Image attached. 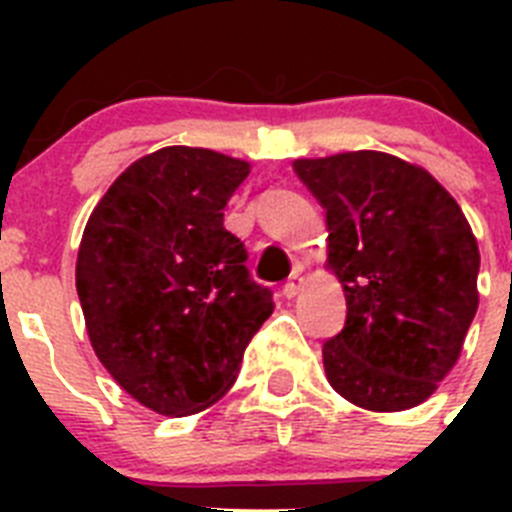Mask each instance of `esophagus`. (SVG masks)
Listing matches in <instances>:
<instances>
[{
  "mask_svg": "<svg viewBox=\"0 0 512 512\" xmlns=\"http://www.w3.org/2000/svg\"><path fill=\"white\" fill-rule=\"evenodd\" d=\"M302 287H305V277H302L300 271H295V274L289 277V282L282 287V292H284V297H289V300H292V297L300 295Z\"/></svg>",
  "mask_w": 512,
  "mask_h": 512,
  "instance_id": "esophagus-1",
  "label": "esophagus"
}]
</instances>
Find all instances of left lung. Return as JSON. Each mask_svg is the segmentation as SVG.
<instances>
[{
  "mask_svg": "<svg viewBox=\"0 0 512 512\" xmlns=\"http://www.w3.org/2000/svg\"><path fill=\"white\" fill-rule=\"evenodd\" d=\"M325 207L346 325L325 341L330 387L372 413L425 402L459 361L479 305V248L433 174L382 151L297 158Z\"/></svg>",
  "mask_w": 512,
  "mask_h": 512,
  "instance_id": "1",
  "label": "left lung"
}]
</instances>
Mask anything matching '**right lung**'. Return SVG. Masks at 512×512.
Returning <instances> with one entry per match:
<instances>
[{"instance_id":"obj_1","label":"right lung","mask_w":512,"mask_h":512,"mask_svg":"<svg viewBox=\"0 0 512 512\" xmlns=\"http://www.w3.org/2000/svg\"><path fill=\"white\" fill-rule=\"evenodd\" d=\"M251 171L210 148L166 146L117 176L76 256L89 343L133 400L169 418L215 405L274 312L223 210Z\"/></svg>"}]
</instances>
